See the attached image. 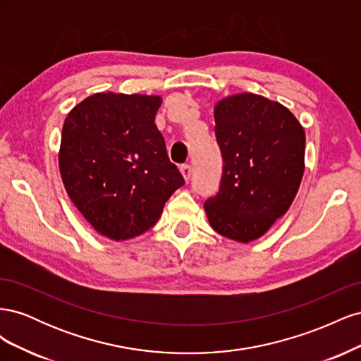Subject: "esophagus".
Here are the masks:
<instances>
[{
    "instance_id": "34e87169",
    "label": "esophagus",
    "mask_w": 361,
    "mask_h": 361,
    "mask_svg": "<svg viewBox=\"0 0 361 361\" xmlns=\"http://www.w3.org/2000/svg\"><path fill=\"white\" fill-rule=\"evenodd\" d=\"M180 173H182L183 179L188 182V180H190V178H191V174H192V169H191L190 164H183V166L180 167Z\"/></svg>"
}]
</instances>
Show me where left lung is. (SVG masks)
I'll return each instance as SVG.
<instances>
[{
	"label": "left lung",
	"mask_w": 361,
	"mask_h": 361,
	"mask_svg": "<svg viewBox=\"0 0 361 361\" xmlns=\"http://www.w3.org/2000/svg\"><path fill=\"white\" fill-rule=\"evenodd\" d=\"M223 155L220 191L204 202L216 233L248 244L288 212L304 173L305 133L285 105L255 93L214 106Z\"/></svg>",
	"instance_id": "1"
}]
</instances>
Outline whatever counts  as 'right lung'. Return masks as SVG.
<instances>
[{
    "instance_id": "obj_1",
    "label": "right lung",
    "mask_w": 361,
    "mask_h": 361,
    "mask_svg": "<svg viewBox=\"0 0 361 361\" xmlns=\"http://www.w3.org/2000/svg\"><path fill=\"white\" fill-rule=\"evenodd\" d=\"M161 104L155 94L94 93L64 120V188L94 231L113 241L149 231L185 183L155 125Z\"/></svg>"
}]
</instances>
